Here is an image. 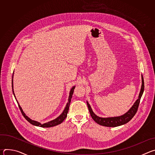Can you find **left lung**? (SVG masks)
<instances>
[{"instance_id": "left-lung-1", "label": "left lung", "mask_w": 155, "mask_h": 155, "mask_svg": "<svg viewBox=\"0 0 155 155\" xmlns=\"http://www.w3.org/2000/svg\"><path fill=\"white\" fill-rule=\"evenodd\" d=\"M143 91H144V81H143V76L142 75V86H141V88H140V93L139 95V97L136 100V101L134 102L133 105L130 107V108L128 110L126 113H125L124 115L119 116V117H108V118L100 117H98L97 115H96L93 112L90 104L88 103L87 101H86L90 115H91L92 118L95 121V122L101 126H107V127H117V126H119L124 124L128 123L136 115V114L137 111V108H138V107H139V105L140 103V99L143 93Z\"/></svg>"}]
</instances>
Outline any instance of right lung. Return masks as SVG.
<instances>
[{
    "label": "right lung",
    "mask_w": 155,
    "mask_h": 155,
    "mask_svg": "<svg viewBox=\"0 0 155 155\" xmlns=\"http://www.w3.org/2000/svg\"><path fill=\"white\" fill-rule=\"evenodd\" d=\"M13 74H14V72H13ZM13 76H12V91H13V95L16 99V97H15V93H14V91H13ZM75 87V86H73L71 90L70 91V93H69V99H68V102L67 103V104H66V106L64 108V110H63L62 113L58 117H57L56 118H55L54 120H51L50 121H48L47 123H43V124H41L40 123V122H38L37 121H34V120H31L30 118H29L26 114L25 113L23 112V109H22V108L21 107V106L19 105V104L18 103V101L16 100V101L18 104V106H19V108L21 110V112L22 113V114H23V115L24 116V117L26 118V120L27 121H28L31 124H32V125H34V126H39V127H53V126H55L56 125H58L59 124H61V123H62V121L65 119V118L67 117V115H68V111H69V106H70V103H71V99H72V95H73V93H74V89Z\"/></svg>",
    "instance_id": "1"
}]
</instances>
